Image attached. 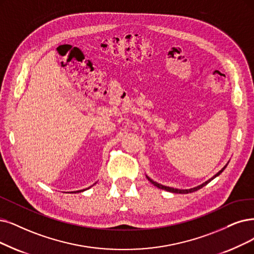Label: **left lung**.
<instances>
[{
	"label": "left lung",
	"mask_w": 254,
	"mask_h": 254,
	"mask_svg": "<svg viewBox=\"0 0 254 254\" xmlns=\"http://www.w3.org/2000/svg\"><path fill=\"white\" fill-rule=\"evenodd\" d=\"M227 166V165H226ZM226 166H224L222 168V170H220L218 173L215 175V176H212L210 179H208V180H206L205 182H203V184L202 185H200V186H198V187H195V188H191V189H188V190H179V189H174V188H170V187H167V186H162V185H160V184H157V182H155L154 180H152L150 177H148L147 175H146V177L148 178V180L151 182V184H153L155 187H157L158 189H161V190H168V191H171V192H177V194H189V192H192V191H196V190H200L201 188H203L204 186H206L207 184H209V181H211L212 179L214 178H216L217 176H219L223 171L225 170V168H226Z\"/></svg>",
	"instance_id": "left-lung-1"
}]
</instances>
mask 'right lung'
Listing matches in <instances>:
<instances>
[{
  "label": "right lung",
  "instance_id": "add662e5",
  "mask_svg": "<svg viewBox=\"0 0 254 254\" xmlns=\"http://www.w3.org/2000/svg\"><path fill=\"white\" fill-rule=\"evenodd\" d=\"M89 188H90V187H89ZM89 188H88V189H89ZM85 190H87V189H85ZM85 190H76V191H72V192H79V191H84Z\"/></svg>",
  "mask_w": 254,
  "mask_h": 254
}]
</instances>
